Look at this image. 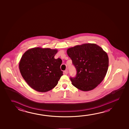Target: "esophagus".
Wrapping results in <instances>:
<instances>
[{"label": "esophagus", "mask_w": 129, "mask_h": 129, "mask_svg": "<svg viewBox=\"0 0 129 129\" xmlns=\"http://www.w3.org/2000/svg\"><path fill=\"white\" fill-rule=\"evenodd\" d=\"M68 70H65V71H64V73H65V74H66V75H67V74H68Z\"/></svg>", "instance_id": "esophagus-1"}]
</instances>
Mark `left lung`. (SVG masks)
Returning a JSON list of instances; mask_svg holds the SVG:
<instances>
[{"label": "left lung", "mask_w": 129, "mask_h": 129, "mask_svg": "<svg viewBox=\"0 0 129 129\" xmlns=\"http://www.w3.org/2000/svg\"><path fill=\"white\" fill-rule=\"evenodd\" d=\"M67 53L72 59L77 73L70 77L72 84L84 91L95 88L103 80L108 71L107 53L94 44H85L70 48Z\"/></svg>", "instance_id": "8db88e82"}]
</instances>
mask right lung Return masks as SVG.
<instances>
[{
	"label": "right lung",
	"mask_w": 129,
	"mask_h": 129,
	"mask_svg": "<svg viewBox=\"0 0 129 129\" xmlns=\"http://www.w3.org/2000/svg\"><path fill=\"white\" fill-rule=\"evenodd\" d=\"M57 49L39 47L30 49L19 62L21 76L32 89L45 92L54 88L63 75L60 69L62 60L54 58Z\"/></svg>",
	"instance_id": "right-lung-1"
}]
</instances>
